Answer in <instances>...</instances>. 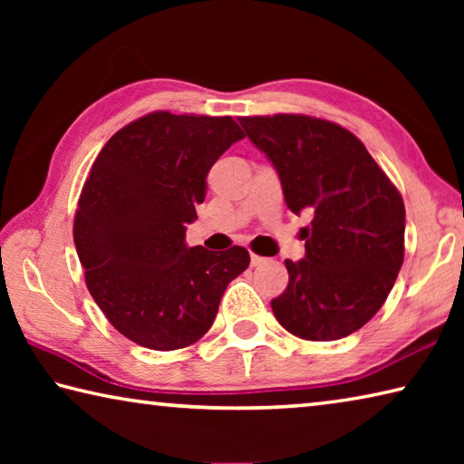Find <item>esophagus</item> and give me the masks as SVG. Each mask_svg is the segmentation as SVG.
<instances>
[{"label":"esophagus","instance_id":"obj_1","mask_svg":"<svg viewBox=\"0 0 464 464\" xmlns=\"http://www.w3.org/2000/svg\"><path fill=\"white\" fill-rule=\"evenodd\" d=\"M262 264H266V257L251 254V266H254V268H257V266H262Z\"/></svg>","mask_w":464,"mask_h":464}]
</instances>
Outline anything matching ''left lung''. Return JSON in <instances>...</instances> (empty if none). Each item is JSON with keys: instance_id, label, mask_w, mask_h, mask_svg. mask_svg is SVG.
<instances>
[{"instance_id": "obj_1", "label": "left lung", "mask_w": 464, "mask_h": 464, "mask_svg": "<svg viewBox=\"0 0 464 464\" xmlns=\"http://www.w3.org/2000/svg\"><path fill=\"white\" fill-rule=\"evenodd\" d=\"M247 139L276 169L286 207L311 210L304 257L286 260L288 286L272 301L278 324L332 342L368 324L403 264L405 207L362 140L303 114L243 116Z\"/></svg>"}]
</instances>
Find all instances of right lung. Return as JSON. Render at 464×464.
Wrapping results in <instances>:
<instances>
[{"label":"right lung","instance_id":"obj_1","mask_svg":"<svg viewBox=\"0 0 464 464\" xmlns=\"http://www.w3.org/2000/svg\"><path fill=\"white\" fill-rule=\"evenodd\" d=\"M243 137L231 116L153 112L108 140L80 196L73 241L106 319L143 348H186L208 332L246 247L186 246L215 161Z\"/></svg>","mask_w":464,"mask_h":464}]
</instances>
